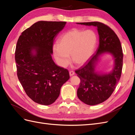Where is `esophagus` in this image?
<instances>
[{"instance_id":"34e87169","label":"esophagus","mask_w":135,"mask_h":135,"mask_svg":"<svg viewBox=\"0 0 135 135\" xmlns=\"http://www.w3.org/2000/svg\"><path fill=\"white\" fill-rule=\"evenodd\" d=\"M69 74H70V76H71L74 75L75 74V73H74V71H69Z\"/></svg>"}]
</instances>
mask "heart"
<instances>
[{
    "label": "heart",
    "instance_id": "obj_1",
    "mask_svg": "<svg viewBox=\"0 0 135 135\" xmlns=\"http://www.w3.org/2000/svg\"><path fill=\"white\" fill-rule=\"evenodd\" d=\"M97 42V35L92 30L73 28L60 38L58 44L53 46L55 59L60 66L66 67L71 60L82 65L92 56Z\"/></svg>",
    "mask_w": 135,
    "mask_h": 135
}]
</instances>
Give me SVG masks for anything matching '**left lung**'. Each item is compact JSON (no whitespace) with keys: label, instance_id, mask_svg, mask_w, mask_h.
<instances>
[{"label":"left lung","instance_id":"8db88e82","mask_svg":"<svg viewBox=\"0 0 135 135\" xmlns=\"http://www.w3.org/2000/svg\"><path fill=\"white\" fill-rule=\"evenodd\" d=\"M77 23L97 27L99 35V45L96 54L84 66L75 71L80 79L78 97L85 104L95 105L107 100L115 88L120 78L123 54L119 38L107 25L99 22ZM105 53L112 55L114 59L113 68L108 73L95 70L100 57Z\"/></svg>","mask_w":135,"mask_h":135}]
</instances>
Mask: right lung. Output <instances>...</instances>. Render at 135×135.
Segmentation results:
<instances>
[{
  "label": "right lung",
  "instance_id": "right-lung-1",
  "mask_svg": "<svg viewBox=\"0 0 135 135\" xmlns=\"http://www.w3.org/2000/svg\"><path fill=\"white\" fill-rule=\"evenodd\" d=\"M66 23L38 21L18 39L15 51L18 78L27 95L38 104L54 103L70 78L67 69L57 66L52 57L54 40Z\"/></svg>",
  "mask_w": 135,
  "mask_h": 135
}]
</instances>
